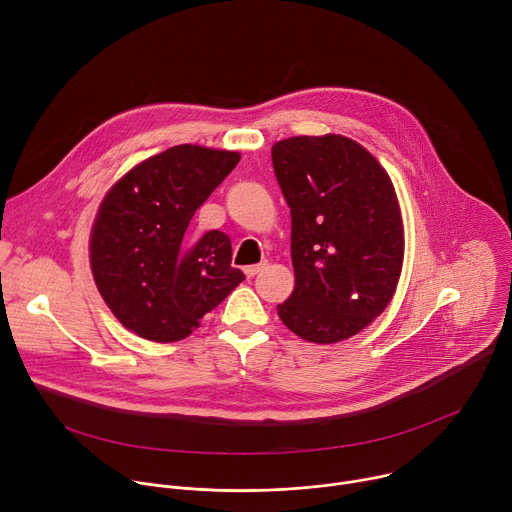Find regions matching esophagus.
<instances>
[{"instance_id":"esophagus-1","label":"esophagus","mask_w":512,"mask_h":512,"mask_svg":"<svg viewBox=\"0 0 512 512\" xmlns=\"http://www.w3.org/2000/svg\"><path fill=\"white\" fill-rule=\"evenodd\" d=\"M267 267V261H261V263H255V265H247L245 267V275L247 277H253V275H257L261 269H265Z\"/></svg>"}]
</instances>
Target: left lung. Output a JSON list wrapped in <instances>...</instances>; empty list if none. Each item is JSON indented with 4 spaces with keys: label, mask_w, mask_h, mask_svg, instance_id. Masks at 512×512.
Listing matches in <instances>:
<instances>
[{
    "label": "left lung",
    "mask_w": 512,
    "mask_h": 512,
    "mask_svg": "<svg viewBox=\"0 0 512 512\" xmlns=\"http://www.w3.org/2000/svg\"><path fill=\"white\" fill-rule=\"evenodd\" d=\"M291 210L296 285L277 306L300 338L334 344L391 302L403 265V223L385 168L344 135H300L271 148Z\"/></svg>",
    "instance_id": "1"
}]
</instances>
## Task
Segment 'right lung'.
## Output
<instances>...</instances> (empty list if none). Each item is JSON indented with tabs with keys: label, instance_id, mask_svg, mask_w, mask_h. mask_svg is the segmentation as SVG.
<instances>
[{
	"label": "right lung",
	"instance_id": "1",
	"mask_svg": "<svg viewBox=\"0 0 512 512\" xmlns=\"http://www.w3.org/2000/svg\"><path fill=\"white\" fill-rule=\"evenodd\" d=\"M239 152L174 145L129 170L103 198L91 231V269L105 304L131 332L176 342L245 279L231 239H186L196 208L239 164Z\"/></svg>",
	"mask_w": 512,
	"mask_h": 512
}]
</instances>
